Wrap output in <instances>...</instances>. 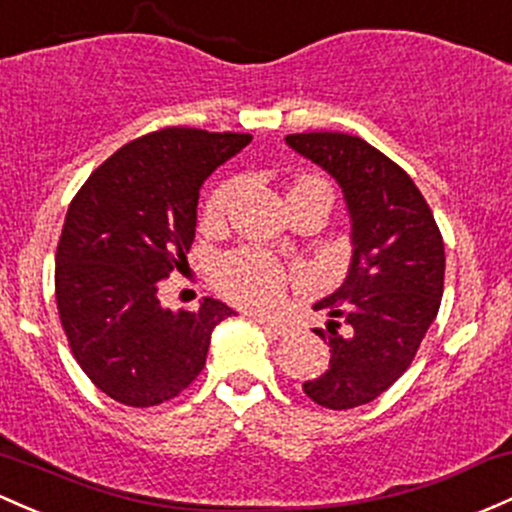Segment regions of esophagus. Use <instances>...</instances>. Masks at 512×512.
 I'll return each instance as SVG.
<instances>
[{"instance_id":"34e87169","label":"esophagus","mask_w":512,"mask_h":512,"mask_svg":"<svg viewBox=\"0 0 512 512\" xmlns=\"http://www.w3.org/2000/svg\"><path fill=\"white\" fill-rule=\"evenodd\" d=\"M252 318H255L257 323L262 325V328H267L269 333L279 335V338H282V335L289 333V328H286V325L279 323V320H274L272 316H265V313H255V316H252Z\"/></svg>"}]
</instances>
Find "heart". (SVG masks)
Wrapping results in <instances>:
<instances>
[{
	"instance_id": "obj_1",
	"label": "heart",
	"mask_w": 512,
	"mask_h": 512,
	"mask_svg": "<svg viewBox=\"0 0 512 512\" xmlns=\"http://www.w3.org/2000/svg\"><path fill=\"white\" fill-rule=\"evenodd\" d=\"M296 187H325V184L320 179H301ZM235 189H238L235 182L221 184L211 194L209 204H206V213L211 218L221 216L226 211L228 201L233 199ZM218 282H221L223 291H226L230 299L250 303V306H272V303L282 299L286 272L277 260H272L265 252L240 250L233 252V255H226L218 262Z\"/></svg>"
}]
</instances>
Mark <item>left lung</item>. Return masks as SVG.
Listing matches in <instances>:
<instances>
[{
	"label": "left lung",
	"mask_w": 512,
	"mask_h": 512,
	"mask_svg": "<svg viewBox=\"0 0 512 512\" xmlns=\"http://www.w3.org/2000/svg\"><path fill=\"white\" fill-rule=\"evenodd\" d=\"M286 145L338 182L350 216V267L328 311L330 367L303 384L323 408L374 401L411 367L440 311L445 243L428 201L396 162L347 133H294ZM342 317V321L337 318Z\"/></svg>",
	"instance_id": "left-lung-1"
}]
</instances>
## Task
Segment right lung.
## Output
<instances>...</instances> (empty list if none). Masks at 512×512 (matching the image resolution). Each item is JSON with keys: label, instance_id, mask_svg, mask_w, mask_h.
Returning a JSON list of instances; mask_svg holds the SVG:
<instances>
[{"label": "right lung", "instance_id": "right-lung-1", "mask_svg": "<svg viewBox=\"0 0 512 512\" xmlns=\"http://www.w3.org/2000/svg\"><path fill=\"white\" fill-rule=\"evenodd\" d=\"M250 133L162 128L92 172L67 209L55 255V299L72 355L123 406L170 401L199 376L211 333L235 316L223 301L177 311L160 282L187 265L199 192Z\"/></svg>", "mask_w": 512, "mask_h": 512}]
</instances>
